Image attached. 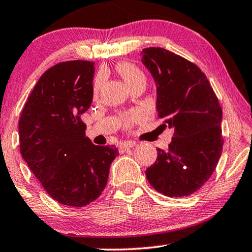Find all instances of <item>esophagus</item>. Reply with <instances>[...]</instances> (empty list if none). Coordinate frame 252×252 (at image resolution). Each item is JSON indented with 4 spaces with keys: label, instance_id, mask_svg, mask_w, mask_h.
<instances>
[{
    "label": "esophagus",
    "instance_id": "obj_1",
    "mask_svg": "<svg viewBox=\"0 0 252 252\" xmlns=\"http://www.w3.org/2000/svg\"><path fill=\"white\" fill-rule=\"evenodd\" d=\"M136 146V142H134V141H127V142H123L120 144L119 149L120 151H125L127 149H129V148H133Z\"/></svg>",
    "mask_w": 252,
    "mask_h": 252
}]
</instances>
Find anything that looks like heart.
Segmentation results:
<instances>
[{
	"mask_svg": "<svg viewBox=\"0 0 252 252\" xmlns=\"http://www.w3.org/2000/svg\"><path fill=\"white\" fill-rule=\"evenodd\" d=\"M117 71L118 73L124 78V80L126 81V84L129 86V87H133L134 85L139 84L141 81H146V75L142 71L140 70L136 65L132 63H128V62H122V63L117 64ZM103 79L101 75H98L97 78L95 79L94 82V94L97 95L99 89L102 87ZM137 117H139V113H133V115L124 117L123 119V125L125 127H129L130 124H132L134 120H135Z\"/></svg>",
	"mask_w": 252,
	"mask_h": 252,
	"instance_id": "obj_1",
	"label": "heart"
}]
</instances>
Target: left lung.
<instances>
[{
  "instance_id": "obj_1",
  "label": "left lung",
  "mask_w": 252,
  "mask_h": 252,
  "mask_svg": "<svg viewBox=\"0 0 252 252\" xmlns=\"http://www.w3.org/2000/svg\"><path fill=\"white\" fill-rule=\"evenodd\" d=\"M141 54L157 86L158 117L174 128L168 150L157 149L147 179L168 197L191 195L211 178L221 156V106L196 64L164 48Z\"/></svg>"
}]
</instances>
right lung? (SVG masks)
I'll return each instance as SVG.
<instances>
[{"label": "right lung", "mask_w": 252, "mask_h": 252, "mask_svg": "<svg viewBox=\"0 0 252 252\" xmlns=\"http://www.w3.org/2000/svg\"><path fill=\"white\" fill-rule=\"evenodd\" d=\"M94 62L48 68L27 98L18 128L20 154L44 190L63 205L82 208L104 190L116 146H95L81 115L93 101Z\"/></svg>", "instance_id": "obj_1"}]
</instances>
